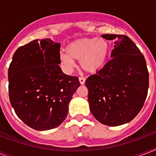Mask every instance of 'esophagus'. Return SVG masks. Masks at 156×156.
I'll use <instances>...</instances> for the list:
<instances>
[{
  "mask_svg": "<svg viewBox=\"0 0 156 156\" xmlns=\"http://www.w3.org/2000/svg\"><path fill=\"white\" fill-rule=\"evenodd\" d=\"M79 82H80V83L83 85V84H84L85 83V81H86V78H84V77H79Z\"/></svg>",
  "mask_w": 156,
  "mask_h": 156,
  "instance_id": "obj_1",
  "label": "esophagus"
}]
</instances>
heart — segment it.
<instances>
[{
    "label": "heart",
    "instance_id": "heart-1",
    "mask_svg": "<svg viewBox=\"0 0 156 156\" xmlns=\"http://www.w3.org/2000/svg\"><path fill=\"white\" fill-rule=\"evenodd\" d=\"M67 52H61L59 59L65 70L69 72L81 61L82 68L93 73L102 68L109 52L106 40L97 38H83L71 42L66 48Z\"/></svg>",
    "mask_w": 156,
    "mask_h": 156
}]
</instances>
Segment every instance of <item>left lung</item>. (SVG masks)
Instances as JSON below:
<instances>
[{"instance_id":"1","label":"left lung","mask_w":156,"mask_h":156,"mask_svg":"<svg viewBox=\"0 0 156 156\" xmlns=\"http://www.w3.org/2000/svg\"><path fill=\"white\" fill-rule=\"evenodd\" d=\"M113 40L112 59L85 82L90 110L100 123L117 126L132 121L147 95L149 73L146 60L126 35L105 34Z\"/></svg>"}]
</instances>
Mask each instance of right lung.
Wrapping results in <instances>:
<instances>
[{
    "mask_svg": "<svg viewBox=\"0 0 156 156\" xmlns=\"http://www.w3.org/2000/svg\"><path fill=\"white\" fill-rule=\"evenodd\" d=\"M61 44L35 40L16 50L8 70L9 96L17 116L30 128L59 126L80 86L78 77L64 73L59 64Z\"/></svg>",
    "mask_w": 156,
    "mask_h": 156,
    "instance_id": "1",
    "label": "right lung"
}]
</instances>
